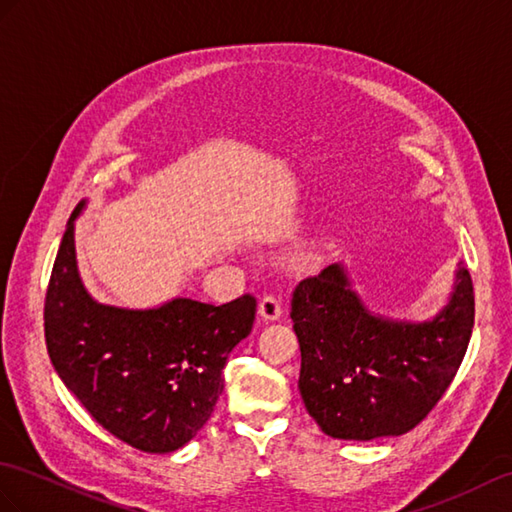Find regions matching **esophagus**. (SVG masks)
I'll list each match as a JSON object with an SVG mask.
<instances>
[{"mask_svg": "<svg viewBox=\"0 0 512 512\" xmlns=\"http://www.w3.org/2000/svg\"><path fill=\"white\" fill-rule=\"evenodd\" d=\"M258 313H260V317H263L265 321L280 319L282 317L280 299L276 295H271V293L263 295V297H260V302H258Z\"/></svg>", "mask_w": 512, "mask_h": 512, "instance_id": "34e87169", "label": "esophagus"}]
</instances>
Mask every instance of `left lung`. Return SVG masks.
<instances>
[{
    "mask_svg": "<svg viewBox=\"0 0 512 512\" xmlns=\"http://www.w3.org/2000/svg\"><path fill=\"white\" fill-rule=\"evenodd\" d=\"M465 263L441 315L397 323L369 315L341 265L299 282L291 297L302 352L299 393L332 439L406 434L439 404L463 363L476 299Z\"/></svg>",
    "mask_w": 512,
    "mask_h": 512,
    "instance_id": "8db88e82",
    "label": "left lung"
}]
</instances>
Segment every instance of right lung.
I'll use <instances>...</instances> for the list:
<instances>
[{
	"label": "right lung",
	"mask_w": 512,
	"mask_h": 512,
	"mask_svg": "<svg viewBox=\"0 0 512 512\" xmlns=\"http://www.w3.org/2000/svg\"><path fill=\"white\" fill-rule=\"evenodd\" d=\"M45 293L52 365L99 426L149 454H167L204 428L223 391L230 352L252 332L256 297L213 306L178 297L154 310L97 304L76 267L73 219Z\"/></svg>",
	"instance_id": "obj_1"
}]
</instances>
